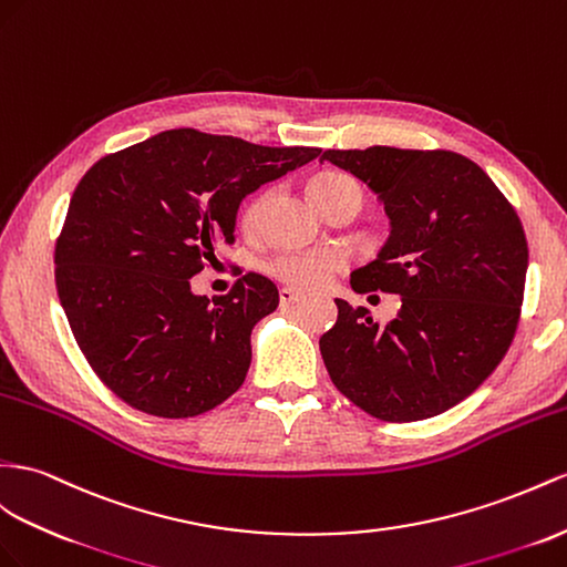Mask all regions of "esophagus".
Here are the masks:
<instances>
[{"instance_id": "1", "label": "esophagus", "mask_w": 567, "mask_h": 567, "mask_svg": "<svg viewBox=\"0 0 567 567\" xmlns=\"http://www.w3.org/2000/svg\"><path fill=\"white\" fill-rule=\"evenodd\" d=\"M301 299H303V295L295 292V289H289V287L280 289V307H292V303H297Z\"/></svg>"}]
</instances>
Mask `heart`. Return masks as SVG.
<instances>
[{
    "label": "heart",
    "instance_id": "b5f03b06",
    "mask_svg": "<svg viewBox=\"0 0 567 567\" xmlns=\"http://www.w3.org/2000/svg\"><path fill=\"white\" fill-rule=\"evenodd\" d=\"M309 192L316 200L318 208L328 206L330 200H336L340 196H364L361 194V186L357 179H352L350 174L342 172H323L318 177L311 179ZM268 203V192L254 196L246 206L241 208V227L244 229H254L260 220V213H264ZM344 260L340 254L328 251V249H318V251H295V254H280L275 256L268 264V272L275 280H280L289 287L297 289H316L326 285L332 275L342 270Z\"/></svg>",
    "mask_w": 567,
    "mask_h": 567
}]
</instances>
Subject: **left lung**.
Here are the masks:
<instances>
[{"label":"left lung","instance_id":"1","mask_svg":"<svg viewBox=\"0 0 567 567\" xmlns=\"http://www.w3.org/2000/svg\"><path fill=\"white\" fill-rule=\"evenodd\" d=\"M321 159L381 196L393 235L354 270L359 295L402 297L379 328L369 309L338 303L321 338L330 381L381 422H419L455 408L511 350L525 299L527 237L488 174L453 151H326Z\"/></svg>","mask_w":567,"mask_h":567}]
</instances>
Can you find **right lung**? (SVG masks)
Returning a JSON list of instances; mask_svg holds the SVG:
<instances>
[{
  "label": "right lung",
  "instance_id": "right-lung-1",
  "mask_svg": "<svg viewBox=\"0 0 567 567\" xmlns=\"http://www.w3.org/2000/svg\"><path fill=\"white\" fill-rule=\"evenodd\" d=\"M318 155L172 128L83 174L54 246L56 295L91 369L128 408L188 419L241 388L278 287L251 270L208 299L188 280L235 239L246 194Z\"/></svg>",
  "mask_w": 567,
  "mask_h": 567
}]
</instances>
